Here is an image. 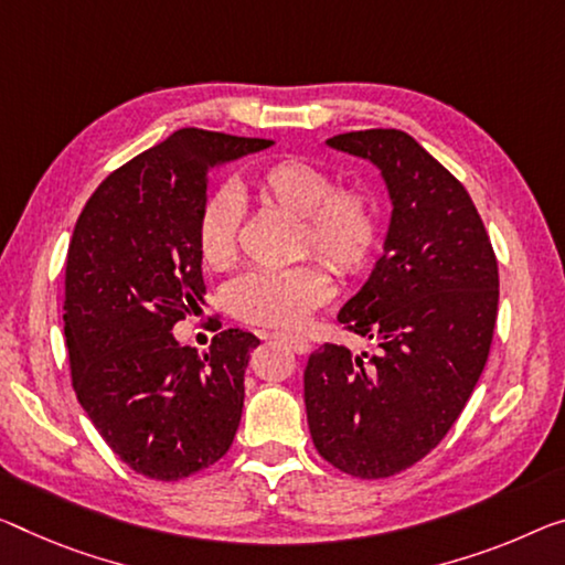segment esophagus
Wrapping results in <instances>:
<instances>
[{"instance_id":"1","label":"esophagus","mask_w":565,"mask_h":565,"mask_svg":"<svg viewBox=\"0 0 565 565\" xmlns=\"http://www.w3.org/2000/svg\"><path fill=\"white\" fill-rule=\"evenodd\" d=\"M273 338H277V341H282L285 345H290V349H292L295 353H298V355L308 353V349H310L308 338H302V335H298V333H290V331H275V333H273Z\"/></svg>"}]
</instances>
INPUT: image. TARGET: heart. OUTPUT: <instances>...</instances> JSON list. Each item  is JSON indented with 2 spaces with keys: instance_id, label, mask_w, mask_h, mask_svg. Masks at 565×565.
<instances>
[{
  "instance_id": "b5f03b06",
  "label": "heart",
  "mask_w": 565,
  "mask_h": 565,
  "mask_svg": "<svg viewBox=\"0 0 565 565\" xmlns=\"http://www.w3.org/2000/svg\"><path fill=\"white\" fill-rule=\"evenodd\" d=\"M259 202L298 216L300 253L318 255L335 275L366 273L384 239L376 199L361 186H335L333 173L298 156L267 161L247 177ZM242 206L230 189H214L199 204L194 239L199 259L210 270H227L239 253ZM331 282L318 263L285 270H253L227 288L232 316L257 326H298L323 306Z\"/></svg>"
}]
</instances>
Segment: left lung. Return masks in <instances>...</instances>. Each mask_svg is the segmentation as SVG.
<instances>
[{
    "label": "left lung",
    "instance_id": "1",
    "mask_svg": "<svg viewBox=\"0 0 565 565\" xmlns=\"http://www.w3.org/2000/svg\"><path fill=\"white\" fill-rule=\"evenodd\" d=\"M328 143L376 163L394 214L369 282L338 312L376 353H310L308 427L328 465L379 480L427 457L462 414L488 363L498 259L467 189L409 134L369 128Z\"/></svg>",
    "mask_w": 565,
    "mask_h": 565
}]
</instances>
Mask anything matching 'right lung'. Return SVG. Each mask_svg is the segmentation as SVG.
<instances>
[{
  "label": "right lung",
  "mask_w": 565,
  "mask_h": 565,
  "mask_svg": "<svg viewBox=\"0 0 565 565\" xmlns=\"http://www.w3.org/2000/svg\"><path fill=\"white\" fill-rule=\"evenodd\" d=\"M267 138L181 128L110 171L75 222L65 345L75 396L134 472L184 480L227 455L257 335L227 328L206 353L171 328L206 290L194 224L210 171Z\"/></svg>",
  "instance_id": "right-lung-1"
}]
</instances>
